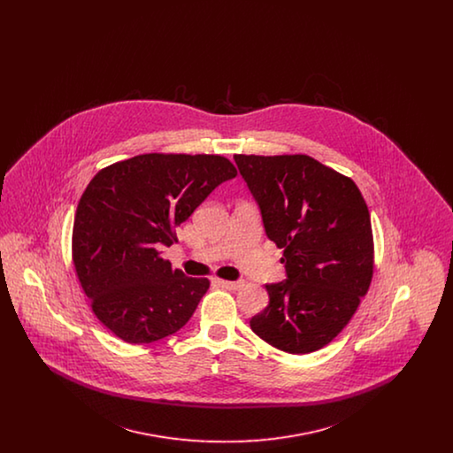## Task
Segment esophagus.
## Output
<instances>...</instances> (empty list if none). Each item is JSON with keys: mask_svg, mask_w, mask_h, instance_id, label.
Listing matches in <instances>:
<instances>
[{"mask_svg": "<svg viewBox=\"0 0 453 453\" xmlns=\"http://www.w3.org/2000/svg\"><path fill=\"white\" fill-rule=\"evenodd\" d=\"M217 283L220 285V287H224V288H227V290H237V288H241V281H229V280H217Z\"/></svg>", "mask_w": 453, "mask_h": 453, "instance_id": "1", "label": "esophagus"}]
</instances>
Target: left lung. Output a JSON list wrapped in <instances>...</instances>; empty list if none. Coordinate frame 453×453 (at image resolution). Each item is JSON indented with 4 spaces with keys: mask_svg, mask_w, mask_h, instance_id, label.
<instances>
[{
    "mask_svg": "<svg viewBox=\"0 0 453 453\" xmlns=\"http://www.w3.org/2000/svg\"><path fill=\"white\" fill-rule=\"evenodd\" d=\"M261 209L266 236L283 250L287 280L250 326L285 353H312L349 323L373 277V234L355 181L307 154H234Z\"/></svg>",
    "mask_w": 453,
    "mask_h": 453,
    "instance_id": "obj_1",
    "label": "left lung"
}]
</instances>
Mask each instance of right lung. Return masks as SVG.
<instances>
[{"instance_id":"right-lung-1","label":"right lung","mask_w":453,"mask_h":453,"mask_svg":"<svg viewBox=\"0 0 453 453\" xmlns=\"http://www.w3.org/2000/svg\"><path fill=\"white\" fill-rule=\"evenodd\" d=\"M237 174L219 154L150 152L102 168L81 195L73 263L93 314L130 345L181 329L209 290L161 257L217 185Z\"/></svg>"}]
</instances>
